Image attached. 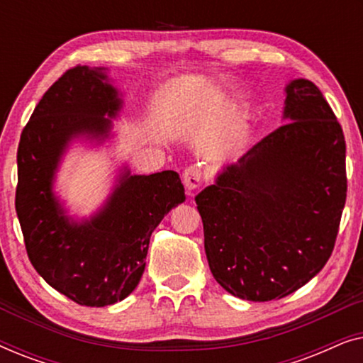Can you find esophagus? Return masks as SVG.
<instances>
[{
    "label": "esophagus",
    "mask_w": 363,
    "mask_h": 363,
    "mask_svg": "<svg viewBox=\"0 0 363 363\" xmlns=\"http://www.w3.org/2000/svg\"><path fill=\"white\" fill-rule=\"evenodd\" d=\"M183 185L186 188L188 195H193L198 188L201 185V170L195 165L188 167L185 172H183Z\"/></svg>",
    "instance_id": "esophagus-1"
}]
</instances>
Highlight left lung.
Returning a JSON list of instances; mask_svg holds the SVG:
<instances>
[{"mask_svg": "<svg viewBox=\"0 0 363 363\" xmlns=\"http://www.w3.org/2000/svg\"><path fill=\"white\" fill-rule=\"evenodd\" d=\"M286 94L291 122L195 196L213 277L255 302L292 294L325 266L347 198L345 137L329 102L307 79Z\"/></svg>", "mask_w": 363, "mask_h": 363, "instance_id": "left-lung-1", "label": "left lung"}]
</instances>
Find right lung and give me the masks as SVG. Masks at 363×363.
<instances>
[{
	"mask_svg": "<svg viewBox=\"0 0 363 363\" xmlns=\"http://www.w3.org/2000/svg\"><path fill=\"white\" fill-rule=\"evenodd\" d=\"M102 72L74 66L44 92L18 147L16 213L29 261L44 281L79 306L125 299L145 269L150 236L163 216L185 201L180 175L165 170L123 178L101 215L72 225L51 193L57 160L77 133L104 135L106 113L118 108Z\"/></svg>",
	"mask_w": 363,
	"mask_h": 363,
	"instance_id": "right-lung-1",
	"label": "right lung"
}]
</instances>
